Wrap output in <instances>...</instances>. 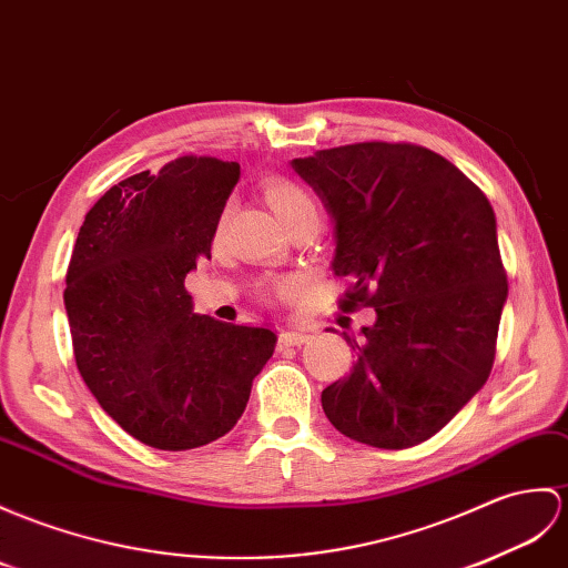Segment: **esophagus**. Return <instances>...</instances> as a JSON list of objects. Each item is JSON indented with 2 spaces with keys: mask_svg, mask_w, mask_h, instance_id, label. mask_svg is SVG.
Returning <instances> with one entry per match:
<instances>
[{
  "mask_svg": "<svg viewBox=\"0 0 568 568\" xmlns=\"http://www.w3.org/2000/svg\"><path fill=\"white\" fill-rule=\"evenodd\" d=\"M312 338L310 332H302V328H285V332L278 336V344L281 346H302L307 344Z\"/></svg>",
  "mask_w": 568,
  "mask_h": 568,
  "instance_id": "obj_1",
  "label": "esophagus"
}]
</instances>
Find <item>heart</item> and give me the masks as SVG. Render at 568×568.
Segmentation results:
<instances>
[{
  "label": "heart",
  "mask_w": 568,
  "mask_h": 568,
  "mask_svg": "<svg viewBox=\"0 0 568 568\" xmlns=\"http://www.w3.org/2000/svg\"><path fill=\"white\" fill-rule=\"evenodd\" d=\"M263 193H266V201L275 210V215H278L285 224H293L300 217L316 215L314 195L305 186H300V183H295V181H290V179H271L266 183V189H263ZM224 220H227V210H224L220 222H217V234L224 227ZM290 287H295V281H283L281 283V290H290Z\"/></svg>",
  "instance_id": "obj_1"
}]
</instances>
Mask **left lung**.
<instances>
[{"mask_svg": "<svg viewBox=\"0 0 568 568\" xmlns=\"http://www.w3.org/2000/svg\"><path fill=\"white\" fill-rule=\"evenodd\" d=\"M336 222L341 310L375 307L348 377L322 392L351 440L404 450L433 438L489 379L508 297L496 215L445 156L355 142L293 160Z\"/></svg>", "mask_w": 568, "mask_h": 568, "instance_id": "obj_1", "label": "left lung"}]
</instances>
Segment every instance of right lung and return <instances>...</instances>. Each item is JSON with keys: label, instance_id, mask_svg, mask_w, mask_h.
<instances>
[{"label": "right lung", "instance_id": "1", "mask_svg": "<svg viewBox=\"0 0 568 568\" xmlns=\"http://www.w3.org/2000/svg\"><path fill=\"white\" fill-rule=\"evenodd\" d=\"M240 164L183 154L105 191L79 227L64 310L79 373L118 426L156 450L222 438L273 355L263 326L193 314L186 273L210 258Z\"/></svg>", "mask_w": 568, "mask_h": 568}]
</instances>
